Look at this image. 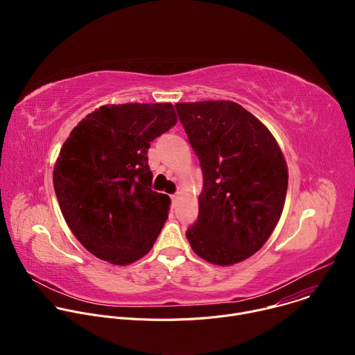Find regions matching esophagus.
<instances>
[{
	"mask_svg": "<svg viewBox=\"0 0 355 355\" xmlns=\"http://www.w3.org/2000/svg\"><path fill=\"white\" fill-rule=\"evenodd\" d=\"M178 198H180V195H178V193H174V195H171V202H173V204H175V202L178 200Z\"/></svg>",
	"mask_w": 355,
	"mask_h": 355,
	"instance_id": "esophagus-1",
	"label": "esophagus"
}]
</instances>
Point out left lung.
<instances>
[{"mask_svg": "<svg viewBox=\"0 0 355 355\" xmlns=\"http://www.w3.org/2000/svg\"><path fill=\"white\" fill-rule=\"evenodd\" d=\"M204 188L187 239L216 266L240 263L259 251L275 229L288 188V168L271 132L233 101L177 104Z\"/></svg>", "mask_w": 355, "mask_h": 355, "instance_id": "obj_1", "label": "left lung"}]
</instances>
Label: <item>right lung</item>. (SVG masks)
I'll list each match as a JSON object with an SVG mask.
<instances>
[{"mask_svg": "<svg viewBox=\"0 0 355 355\" xmlns=\"http://www.w3.org/2000/svg\"><path fill=\"white\" fill-rule=\"evenodd\" d=\"M175 123L167 103L104 105L63 143L55 192L73 234L95 257L125 266L153 247L171 200L151 189L147 150Z\"/></svg>", "mask_w": 355, "mask_h": 355, "instance_id": "right-lung-1", "label": "right lung"}]
</instances>
